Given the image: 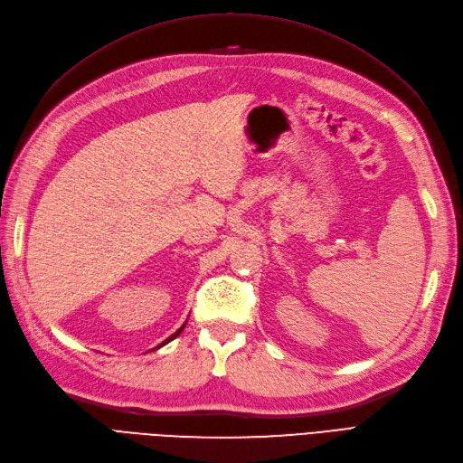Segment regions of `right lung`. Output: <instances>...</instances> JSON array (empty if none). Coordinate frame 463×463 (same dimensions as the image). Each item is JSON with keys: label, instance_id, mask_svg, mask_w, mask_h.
Segmentation results:
<instances>
[{"label": "right lung", "instance_id": "1", "mask_svg": "<svg viewBox=\"0 0 463 463\" xmlns=\"http://www.w3.org/2000/svg\"><path fill=\"white\" fill-rule=\"evenodd\" d=\"M185 325H187V320H185ZM185 325H184V326H181V328H179V330H177V332H174V334H172V335H170V338H165V340H164V342H162V344H160V345H156V347H162V345H165V344H170V342H172V340H174V338H177V335H179V334H181V332H184V328H185ZM156 347H154V349H156Z\"/></svg>", "mask_w": 463, "mask_h": 463}]
</instances>
